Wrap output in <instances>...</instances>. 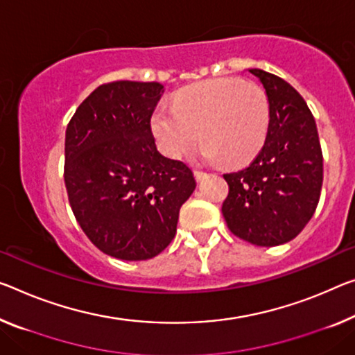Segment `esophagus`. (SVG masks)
Returning a JSON list of instances; mask_svg holds the SVG:
<instances>
[{"label": "esophagus", "instance_id": "esophagus-1", "mask_svg": "<svg viewBox=\"0 0 355 355\" xmlns=\"http://www.w3.org/2000/svg\"><path fill=\"white\" fill-rule=\"evenodd\" d=\"M193 174H195V179H196V181H198V182L205 181V179L209 176L208 173H205V171H200V170H195V171H193Z\"/></svg>", "mask_w": 355, "mask_h": 355}]
</instances>
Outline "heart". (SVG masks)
I'll return each mask as SVG.
<instances>
[{"instance_id":"obj_1","label":"heart","mask_w":355,"mask_h":355,"mask_svg":"<svg viewBox=\"0 0 355 355\" xmlns=\"http://www.w3.org/2000/svg\"><path fill=\"white\" fill-rule=\"evenodd\" d=\"M270 127V101L259 84L236 78L198 83L179 92L173 109L159 107L152 132L162 152L181 159L203 143L201 157L209 163L227 159L241 165L259 154Z\"/></svg>"}]
</instances>
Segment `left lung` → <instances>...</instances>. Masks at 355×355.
Segmentation results:
<instances>
[{
    "label": "left lung",
    "instance_id": "obj_1",
    "mask_svg": "<svg viewBox=\"0 0 355 355\" xmlns=\"http://www.w3.org/2000/svg\"><path fill=\"white\" fill-rule=\"evenodd\" d=\"M270 101L265 144L249 166L223 174L222 214L234 236L255 246H279L306 227L320 198L324 159L318 127L303 96L277 76L249 69Z\"/></svg>",
    "mask_w": 355,
    "mask_h": 355
}]
</instances>
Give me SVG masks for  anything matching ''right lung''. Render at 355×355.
<instances>
[{
	"instance_id": "right-lung-1",
	"label": "right lung",
	"mask_w": 355,
	"mask_h": 355,
	"mask_svg": "<svg viewBox=\"0 0 355 355\" xmlns=\"http://www.w3.org/2000/svg\"><path fill=\"white\" fill-rule=\"evenodd\" d=\"M159 83L116 80L80 103L64 138V185L87 238L111 257L147 260L176 234L196 187L185 163L163 157L150 117Z\"/></svg>"
}]
</instances>
